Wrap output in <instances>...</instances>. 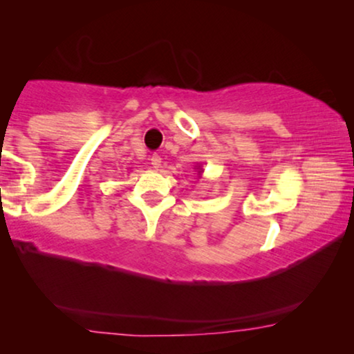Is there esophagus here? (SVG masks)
<instances>
[{
	"mask_svg": "<svg viewBox=\"0 0 354 354\" xmlns=\"http://www.w3.org/2000/svg\"><path fill=\"white\" fill-rule=\"evenodd\" d=\"M161 156H159V154H153L151 156V166L154 167V169H158V167H161Z\"/></svg>",
	"mask_w": 354,
	"mask_h": 354,
	"instance_id": "34e87169",
	"label": "esophagus"
}]
</instances>
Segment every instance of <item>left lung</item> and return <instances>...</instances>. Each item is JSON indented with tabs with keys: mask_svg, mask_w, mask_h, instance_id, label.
<instances>
[{
	"mask_svg": "<svg viewBox=\"0 0 354 354\" xmlns=\"http://www.w3.org/2000/svg\"><path fill=\"white\" fill-rule=\"evenodd\" d=\"M195 169H198V176L201 177V174H203V169H201V166H195Z\"/></svg>",
	"mask_w": 354,
	"mask_h": 354,
	"instance_id": "8db88e82",
	"label": "left lung"
}]
</instances>
